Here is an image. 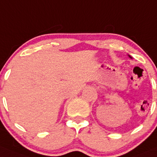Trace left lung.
Wrapping results in <instances>:
<instances>
[{"label": "left lung", "mask_w": 157, "mask_h": 157, "mask_svg": "<svg viewBox=\"0 0 157 157\" xmlns=\"http://www.w3.org/2000/svg\"><path fill=\"white\" fill-rule=\"evenodd\" d=\"M128 56H129V57L130 58V59H132V57H131V56H130V55H128Z\"/></svg>", "instance_id": "1"}]
</instances>
